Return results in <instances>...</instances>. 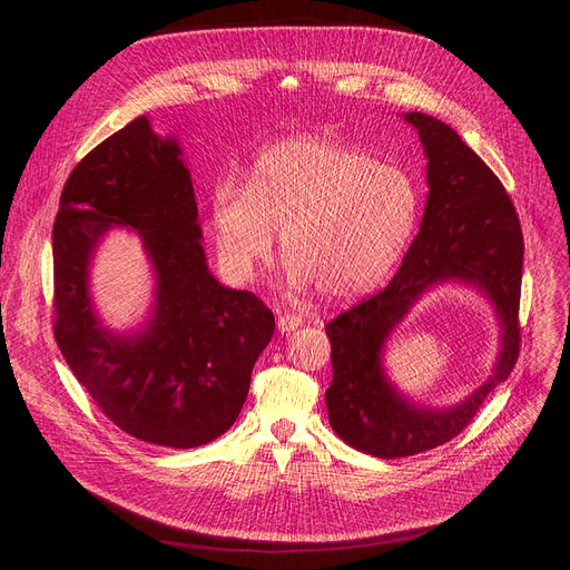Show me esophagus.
I'll use <instances>...</instances> for the list:
<instances>
[{"mask_svg":"<svg viewBox=\"0 0 570 570\" xmlns=\"http://www.w3.org/2000/svg\"><path fill=\"white\" fill-rule=\"evenodd\" d=\"M297 325H303V318L295 316V314H282V316L277 318V327H279L282 335H284V333H293Z\"/></svg>","mask_w":570,"mask_h":570,"instance_id":"esophagus-1","label":"esophagus"}]
</instances>
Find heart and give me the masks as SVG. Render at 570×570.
<instances>
[{
	"label": "heart",
	"mask_w": 570,
	"mask_h": 570,
	"mask_svg": "<svg viewBox=\"0 0 570 570\" xmlns=\"http://www.w3.org/2000/svg\"><path fill=\"white\" fill-rule=\"evenodd\" d=\"M421 217V191L400 166L327 138H286L252 166L249 183L222 179L209 198L217 254L226 275L252 282L282 230L284 277L344 303L374 291Z\"/></svg>",
	"instance_id": "heart-1"
}]
</instances>
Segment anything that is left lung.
<instances>
[{
  "mask_svg": "<svg viewBox=\"0 0 570 570\" xmlns=\"http://www.w3.org/2000/svg\"><path fill=\"white\" fill-rule=\"evenodd\" d=\"M428 157V205L393 282L325 325L333 383L325 391L333 430L355 451L395 460L455 439L494 387L511 376L520 353L522 228L499 177L455 129L423 112H406ZM441 281H464L495 305L502 346L493 376L464 403L430 410L404 399L386 381L382 346L394 325Z\"/></svg>",
  "mask_w": 570,
  "mask_h": 570,
  "instance_id": "obj_1",
  "label": "left lung"
}]
</instances>
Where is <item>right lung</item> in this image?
<instances>
[{
  "label": "right lung",
  "instance_id": "1",
  "mask_svg": "<svg viewBox=\"0 0 570 570\" xmlns=\"http://www.w3.org/2000/svg\"><path fill=\"white\" fill-rule=\"evenodd\" d=\"M136 229L158 277L140 334L117 336L88 297V265L105 230ZM183 147L136 117L69 175L52 226L55 340L108 421L155 445L196 448L243 409L275 316L249 291L222 286L200 247Z\"/></svg>",
  "mask_w": 570,
  "mask_h": 570
}]
</instances>
